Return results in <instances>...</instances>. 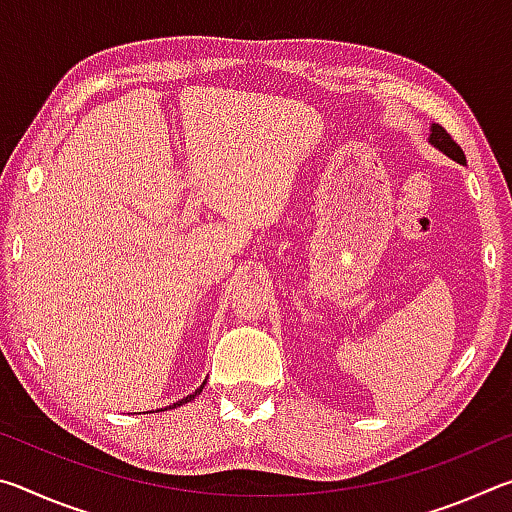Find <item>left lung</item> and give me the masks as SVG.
<instances>
[{
	"instance_id": "8db88e82",
	"label": "left lung",
	"mask_w": 512,
	"mask_h": 512,
	"mask_svg": "<svg viewBox=\"0 0 512 512\" xmlns=\"http://www.w3.org/2000/svg\"><path fill=\"white\" fill-rule=\"evenodd\" d=\"M429 142H431L433 146H436L438 151H443V153L447 155V158H452V160L458 162V164H465V153H463V149L452 140V135H449L443 126L431 124Z\"/></svg>"
}]
</instances>
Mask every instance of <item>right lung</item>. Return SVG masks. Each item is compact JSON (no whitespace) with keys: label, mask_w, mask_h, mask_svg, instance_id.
Segmentation results:
<instances>
[{"label":"right lung","mask_w":512,"mask_h":512,"mask_svg":"<svg viewBox=\"0 0 512 512\" xmlns=\"http://www.w3.org/2000/svg\"><path fill=\"white\" fill-rule=\"evenodd\" d=\"M203 386H205V381H203ZM203 386H201V388H196V391H194L192 395H187V397H183V400H180V402H176V404H171V406H169V409H176V406H183V404H187V402H192L196 395H201V391H203Z\"/></svg>","instance_id":"obj_1"}]
</instances>
